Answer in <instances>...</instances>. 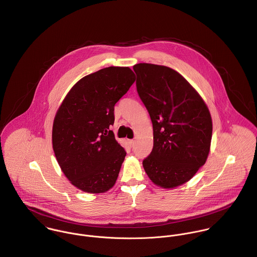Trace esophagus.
<instances>
[{
    "mask_svg": "<svg viewBox=\"0 0 257 257\" xmlns=\"http://www.w3.org/2000/svg\"><path fill=\"white\" fill-rule=\"evenodd\" d=\"M128 144H130L131 147H134V146H135V140H130V141H128Z\"/></svg>",
    "mask_w": 257,
    "mask_h": 257,
    "instance_id": "34e87169",
    "label": "esophagus"
}]
</instances>
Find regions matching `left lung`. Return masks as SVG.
Here are the masks:
<instances>
[{"mask_svg": "<svg viewBox=\"0 0 257 257\" xmlns=\"http://www.w3.org/2000/svg\"><path fill=\"white\" fill-rule=\"evenodd\" d=\"M134 70L153 127V148L143 161L144 168L155 185L178 187L207 161L213 134L210 110L177 71L150 63L136 64Z\"/></svg>", "mask_w": 257, "mask_h": 257, "instance_id": "obj_1", "label": "left lung"}]
</instances>
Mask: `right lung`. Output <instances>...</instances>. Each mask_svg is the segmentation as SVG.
Here are the masks:
<instances>
[{
    "mask_svg": "<svg viewBox=\"0 0 257 257\" xmlns=\"http://www.w3.org/2000/svg\"><path fill=\"white\" fill-rule=\"evenodd\" d=\"M136 75L128 67L110 66L80 79L56 111L52 147L70 183L86 193L109 191L126 152L110 130L115 103Z\"/></svg>",
    "mask_w": 257,
    "mask_h": 257,
    "instance_id": "obj_1",
    "label": "right lung"
}]
</instances>
